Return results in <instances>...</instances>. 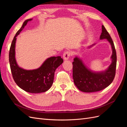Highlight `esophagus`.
Wrapping results in <instances>:
<instances>
[{
  "mask_svg": "<svg viewBox=\"0 0 127 127\" xmlns=\"http://www.w3.org/2000/svg\"><path fill=\"white\" fill-rule=\"evenodd\" d=\"M70 56V53L69 51H66L64 53L63 58L64 60H67L69 59V58Z\"/></svg>",
  "mask_w": 127,
  "mask_h": 127,
  "instance_id": "esophagus-1",
  "label": "esophagus"
}]
</instances>
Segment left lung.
I'll return each instance as SVG.
<instances>
[{
    "label": "left lung",
    "mask_w": 127,
    "mask_h": 127,
    "mask_svg": "<svg viewBox=\"0 0 127 127\" xmlns=\"http://www.w3.org/2000/svg\"><path fill=\"white\" fill-rule=\"evenodd\" d=\"M104 39L109 42L112 50V55L111 57L112 63L106 70L101 72H94L84 64L81 59L76 56L74 59L72 63L74 82L76 87L83 92L91 93L101 91L109 86L114 79L117 66L116 51L112 39L105 27L102 25L100 39Z\"/></svg>",
    "instance_id": "8db88e82"
}]
</instances>
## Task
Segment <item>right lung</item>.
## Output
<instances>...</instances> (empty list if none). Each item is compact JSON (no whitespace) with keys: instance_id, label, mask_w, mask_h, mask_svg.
Returning a JSON list of instances; mask_svg holds the SVG:
<instances>
[{"instance_id":"right-lung-1","label":"right lung","mask_w":127,"mask_h":127,"mask_svg":"<svg viewBox=\"0 0 127 127\" xmlns=\"http://www.w3.org/2000/svg\"><path fill=\"white\" fill-rule=\"evenodd\" d=\"M26 20L19 30L11 42L9 53L10 69L15 82L22 90L31 93L45 92L51 87L56 69L64 62L60 56L51 57L45 60L41 67L36 69L25 70L18 66L15 59V43L16 37L29 21Z\"/></svg>"}]
</instances>
